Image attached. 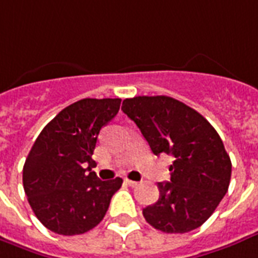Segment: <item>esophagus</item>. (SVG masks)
I'll list each match as a JSON object with an SVG mask.
<instances>
[{"label":"esophagus","instance_id":"1","mask_svg":"<svg viewBox=\"0 0 258 258\" xmlns=\"http://www.w3.org/2000/svg\"><path fill=\"white\" fill-rule=\"evenodd\" d=\"M125 183H126L127 185H131V187H137V185H139V181L129 180V179H126V180H125Z\"/></svg>","mask_w":258,"mask_h":258}]
</instances>
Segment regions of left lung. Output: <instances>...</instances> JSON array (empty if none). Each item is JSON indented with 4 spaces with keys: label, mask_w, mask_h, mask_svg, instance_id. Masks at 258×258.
<instances>
[{
    "label": "left lung",
    "mask_w": 258,
    "mask_h": 258,
    "mask_svg": "<svg viewBox=\"0 0 258 258\" xmlns=\"http://www.w3.org/2000/svg\"><path fill=\"white\" fill-rule=\"evenodd\" d=\"M122 111L135 121L152 152L169 155L171 180L157 183L160 197L143 210L164 233H187L210 218L230 184L231 161L211 123L175 98H126Z\"/></svg>",
    "instance_id": "obj_1"
}]
</instances>
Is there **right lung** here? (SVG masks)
I'll use <instances>...</instances> for the list:
<instances>
[{
	"mask_svg": "<svg viewBox=\"0 0 258 258\" xmlns=\"http://www.w3.org/2000/svg\"><path fill=\"white\" fill-rule=\"evenodd\" d=\"M119 98H85L59 113L36 139L23 168L24 191L40 222L61 235L83 234L101 222L122 179H98L91 159Z\"/></svg>",
	"mask_w": 258,
	"mask_h": 258,
	"instance_id": "obj_1",
	"label": "right lung"
}]
</instances>
